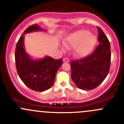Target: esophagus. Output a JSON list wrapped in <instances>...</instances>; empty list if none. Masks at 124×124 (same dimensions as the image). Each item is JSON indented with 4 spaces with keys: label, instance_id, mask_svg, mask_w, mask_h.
<instances>
[{
    "label": "esophagus",
    "instance_id": "obj_1",
    "mask_svg": "<svg viewBox=\"0 0 124 124\" xmlns=\"http://www.w3.org/2000/svg\"><path fill=\"white\" fill-rule=\"evenodd\" d=\"M63 61L65 62H69V59L67 58V57H65L63 59Z\"/></svg>",
    "mask_w": 124,
    "mask_h": 124
}]
</instances>
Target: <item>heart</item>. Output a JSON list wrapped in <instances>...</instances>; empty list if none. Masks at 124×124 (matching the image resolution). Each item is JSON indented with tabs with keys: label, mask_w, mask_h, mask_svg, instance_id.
<instances>
[{
	"label": "heart",
	"mask_w": 124,
	"mask_h": 124,
	"mask_svg": "<svg viewBox=\"0 0 124 124\" xmlns=\"http://www.w3.org/2000/svg\"><path fill=\"white\" fill-rule=\"evenodd\" d=\"M90 32L86 31H80L76 32L68 37L66 42L67 46L71 48H76L77 55L79 57L87 56L96 43V38L90 36Z\"/></svg>",
	"instance_id": "b5f03b06"
}]
</instances>
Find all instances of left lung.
Returning a JSON list of instances; mask_svg holds the SVG:
<instances>
[{
	"instance_id": "8db88e82",
	"label": "left lung",
	"mask_w": 124,
	"mask_h": 124,
	"mask_svg": "<svg viewBox=\"0 0 124 124\" xmlns=\"http://www.w3.org/2000/svg\"><path fill=\"white\" fill-rule=\"evenodd\" d=\"M98 30L100 44L91 54L71 62V78L79 89L92 90L98 87L108 74L110 67V44L103 31Z\"/></svg>"
}]
</instances>
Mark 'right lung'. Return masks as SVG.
I'll use <instances>...</instances> for the list:
<instances>
[{
	"label": "right lung",
	"instance_id": "right-lung-1",
	"mask_svg": "<svg viewBox=\"0 0 124 124\" xmlns=\"http://www.w3.org/2000/svg\"><path fill=\"white\" fill-rule=\"evenodd\" d=\"M38 31L42 29L35 24L24 31L16 45L15 60L17 73L22 82L31 89L42 92L53 85L56 72L62 65V59L48 56L37 61L31 59L24 48V35Z\"/></svg>",
	"mask_w": 124,
	"mask_h": 124
}]
</instances>
